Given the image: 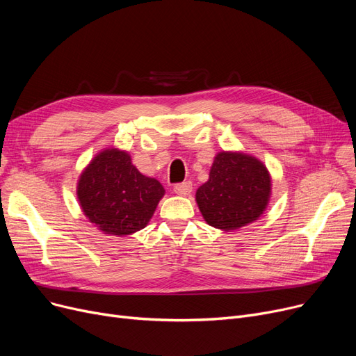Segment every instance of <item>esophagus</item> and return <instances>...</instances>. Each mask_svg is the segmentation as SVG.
<instances>
[{
    "mask_svg": "<svg viewBox=\"0 0 356 356\" xmlns=\"http://www.w3.org/2000/svg\"><path fill=\"white\" fill-rule=\"evenodd\" d=\"M192 192V183L191 181H183V183H177L175 186V193L179 196H188Z\"/></svg>",
    "mask_w": 356,
    "mask_h": 356,
    "instance_id": "esophagus-1",
    "label": "esophagus"
}]
</instances>
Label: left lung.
<instances>
[{"instance_id": "1", "label": "left lung", "mask_w": 356, "mask_h": 356, "mask_svg": "<svg viewBox=\"0 0 356 356\" xmlns=\"http://www.w3.org/2000/svg\"><path fill=\"white\" fill-rule=\"evenodd\" d=\"M270 196L271 176L263 163L245 153L220 152L209 180L196 191V203L208 225L235 231L263 215Z\"/></svg>"}]
</instances>
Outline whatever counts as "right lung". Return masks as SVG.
I'll list each match as a JSON object with an SVG mask.
<instances>
[{
	"label": "right lung",
	"instance_id": "right-lung-1",
	"mask_svg": "<svg viewBox=\"0 0 356 356\" xmlns=\"http://www.w3.org/2000/svg\"><path fill=\"white\" fill-rule=\"evenodd\" d=\"M76 195L85 216L99 231L125 236L147 227L164 188L141 175L124 149L105 148L85 167Z\"/></svg>",
	"mask_w": 356,
	"mask_h": 356
}]
</instances>
